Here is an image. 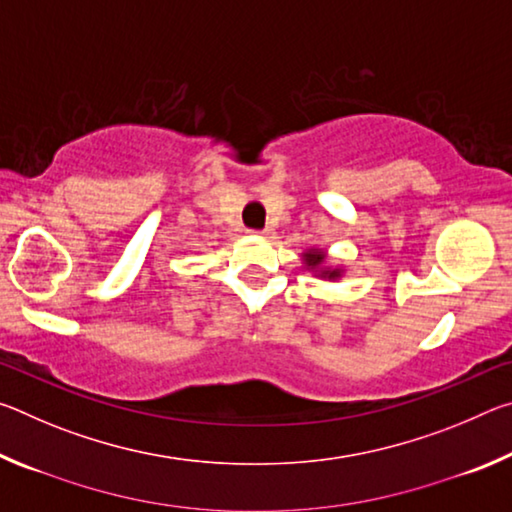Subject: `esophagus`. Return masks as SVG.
<instances>
[{"mask_svg": "<svg viewBox=\"0 0 512 512\" xmlns=\"http://www.w3.org/2000/svg\"><path fill=\"white\" fill-rule=\"evenodd\" d=\"M255 235H259V237H271V235H273V230H271V228H264V230H255Z\"/></svg>", "mask_w": 512, "mask_h": 512, "instance_id": "esophagus-1", "label": "esophagus"}]
</instances>
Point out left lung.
<instances>
[{
	"label": "left lung",
	"mask_w": 512,
	"mask_h": 512,
	"mask_svg": "<svg viewBox=\"0 0 512 512\" xmlns=\"http://www.w3.org/2000/svg\"><path fill=\"white\" fill-rule=\"evenodd\" d=\"M305 262H307L309 268H318L320 264L325 262L323 250H309V253H305ZM320 275H323V277H339L341 271H339V268H334V271H320Z\"/></svg>",
	"instance_id": "obj_1"
}]
</instances>
